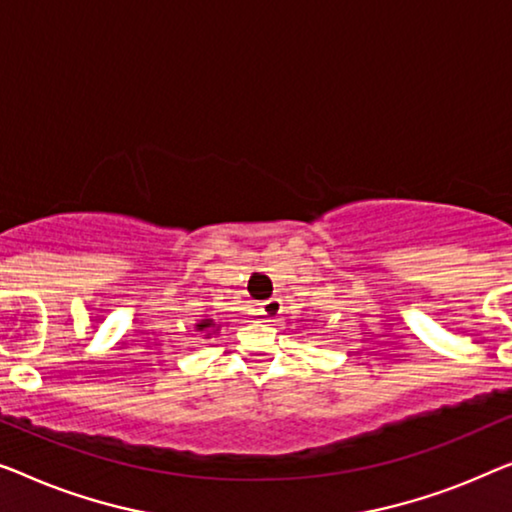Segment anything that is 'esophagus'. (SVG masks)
I'll return each instance as SVG.
<instances>
[{
	"label": "esophagus",
	"mask_w": 512,
	"mask_h": 512,
	"mask_svg": "<svg viewBox=\"0 0 512 512\" xmlns=\"http://www.w3.org/2000/svg\"><path fill=\"white\" fill-rule=\"evenodd\" d=\"M283 313V301L280 299H276V297H271V299H266V301H262V304H259V315H264V318H276V315H280Z\"/></svg>",
	"instance_id": "obj_1"
}]
</instances>
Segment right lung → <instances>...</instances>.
Instances as JSON below:
<instances>
[{
    "mask_svg": "<svg viewBox=\"0 0 512 512\" xmlns=\"http://www.w3.org/2000/svg\"><path fill=\"white\" fill-rule=\"evenodd\" d=\"M211 329H215V322L213 320H201L199 325H197V331H204L206 336H211V334H215V331H211Z\"/></svg>",
    "mask_w": 512,
    "mask_h": 512,
    "instance_id": "1",
    "label": "right lung"
}]
</instances>
